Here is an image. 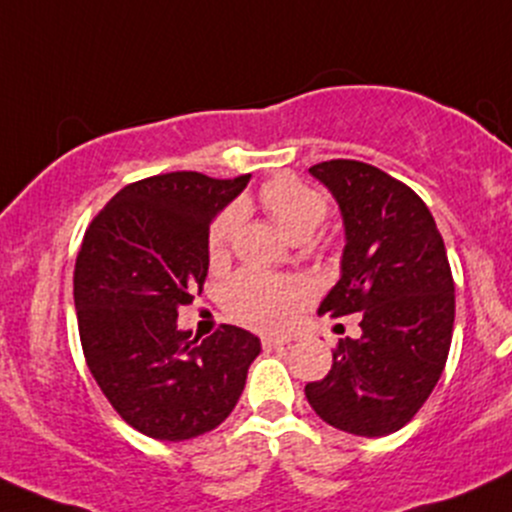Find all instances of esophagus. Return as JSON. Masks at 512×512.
<instances>
[{
  "instance_id": "obj_1",
  "label": "esophagus",
  "mask_w": 512,
  "mask_h": 512,
  "mask_svg": "<svg viewBox=\"0 0 512 512\" xmlns=\"http://www.w3.org/2000/svg\"><path fill=\"white\" fill-rule=\"evenodd\" d=\"M291 345V340L289 338H262V347H265V350H279V347H289Z\"/></svg>"
}]
</instances>
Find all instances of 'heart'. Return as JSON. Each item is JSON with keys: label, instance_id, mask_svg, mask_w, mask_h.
Returning a JSON list of instances; mask_svg holds the SVG:
<instances>
[{"label": "heart", "instance_id": "heart-1", "mask_svg": "<svg viewBox=\"0 0 512 512\" xmlns=\"http://www.w3.org/2000/svg\"><path fill=\"white\" fill-rule=\"evenodd\" d=\"M260 201L269 216L274 218V223L286 230V235H291L294 240H306L328 216V204H325L323 196L291 177L269 179L265 187L260 189ZM240 223H243V209L240 206H228L226 211L218 213L209 230L211 257H221L228 250ZM303 294H306V286L299 279L243 272L230 279L223 299H226L230 316L238 318L240 323L272 330L289 320Z\"/></svg>", "mask_w": 512, "mask_h": 512}]
</instances>
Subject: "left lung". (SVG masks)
I'll use <instances>...</instances> for the list:
<instances>
[{
	"instance_id": "left-lung-1",
	"label": "left lung",
	"mask_w": 512,
	"mask_h": 512,
	"mask_svg": "<svg viewBox=\"0 0 512 512\" xmlns=\"http://www.w3.org/2000/svg\"><path fill=\"white\" fill-rule=\"evenodd\" d=\"M345 223L340 282L318 313H362L359 338L333 350V367L306 398L333 428L362 437L401 430L445 369L454 328V279L440 230L408 184L359 160L311 170Z\"/></svg>"
}]
</instances>
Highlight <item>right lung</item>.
Listing matches in <instances>:
<instances>
[{"instance_id":"obj_1","label":"right lung","mask_w":512,"mask_h":512,"mask_svg":"<svg viewBox=\"0 0 512 512\" xmlns=\"http://www.w3.org/2000/svg\"><path fill=\"white\" fill-rule=\"evenodd\" d=\"M247 179L155 174L123 187L84 230L72 279L84 359L114 411L155 440L218 428L260 355V340L235 325L204 340L177 328V308L204 289L213 216Z\"/></svg>"}]
</instances>
